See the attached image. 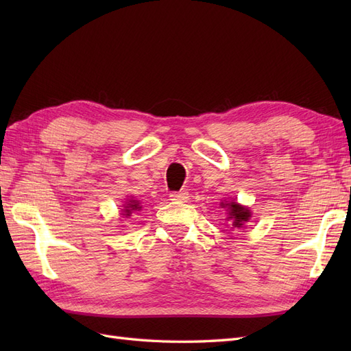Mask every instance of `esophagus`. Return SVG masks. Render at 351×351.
<instances>
[{"instance_id":"34e87169","label":"esophagus","mask_w":351,"mask_h":351,"mask_svg":"<svg viewBox=\"0 0 351 351\" xmlns=\"http://www.w3.org/2000/svg\"><path fill=\"white\" fill-rule=\"evenodd\" d=\"M169 199L177 202H186L189 199V192H186V190H182V192H173L169 195Z\"/></svg>"}]
</instances>
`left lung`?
Listing matches in <instances>:
<instances>
[{"label":"left lung","mask_w":351,"mask_h":351,"mask_svg":"<svg viewBox=\"0 0 351 351\" xmlns=\"http://www.w3.org/2000/svg\"><path fill=\"white\" fill-rule=\"evenodd\" d=\"M221 206L227 208V212H228V219L227 221H231V224H232L231 228L246 227L244 224H246V222L252 217V212H250L249 208L241 206L240 204H237V202H228V204L221 202Z\"/></svg>","instance_id":"obj_1"}]
</instances>
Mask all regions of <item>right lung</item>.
I'll list each match as a JSON object with an SVG mask.
<instances>
[{
  "mask_svg": "<svg viewBox=\"0 0 351 351\" xmlns=\"http://www.w3.org/2000/svg\"><path fill=\"white\" fill-rule=\"evenodd\" d=\"M123 215L124 217H130L132 215V212L133 210H141V204H139V200H133V199H130V200H127L125 204L123 205Z\"/></svg>",
  "mask_w": 351,
  "mask_h": 351,
  "instance_id": "obj_1",
  "label": "right lung"
}]
</instances>
